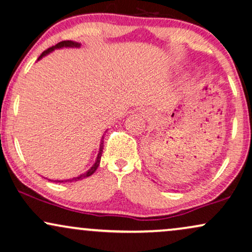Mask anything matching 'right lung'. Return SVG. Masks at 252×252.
<instances>
[{
  "label": "right lung",
  "mask_w": 252,
  "mask_h": 252,
  "mask_svg": "<svg viewBox=\"0 0 252 252\" xmlns=\"http://www.w3.org/2000/svg\"><path fill=\"white\" fill-rule=\"evenodd\" d=\"M80 46V44L79 43H74V41H71V40H63V41H60V43L57 44L56 46H52L50 47V49H47L44 51L43 53L39 56V58H38V60H39L40 58H43L44 56H46L47 53H50L51 51H53L55 49H62V47H79ZM102 151H103V141L101 139V144H100V151H98V155H97V158H96V161H95V164L92 166L89 170L86 172V173L81 174V176L76 177V178H73V179H69V180H65V181H78V180H81L84 179V178H87L89 176H92V174L94 173L95 171H96V168L98 167V165H100V160H101V156H102ZM53 181V180H52ZM56 183H63V180H55Z\"/></svg>",
  "instance_id": "add662e5"
}]
</instances>
